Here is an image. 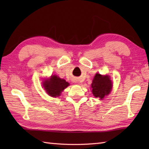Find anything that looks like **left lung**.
<instances>
[{"label": "left lung", "instance_id": "1", "mask_svg": "<svg viewBox=\"0 0 149 149\" xmlns=\"http://www.w3.org/2000/svg\"><path fill=\"white\" fill-rule=\"evenodd\" d=\"M92 93L93 96L102 100L104 97L109 94L113 87V83L109 75H102L96 74L91 83Z\"/></svg>", "mask_w": 149, "mask_h": 149}]
</instances>
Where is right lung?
<instances>
[{
    "label": "right lung",
    "mask_w": 149,
    "mask_h": 149,
    "mask_svg": "<svg viewBox=\"0 0 149 149\" xmlns=\"http://www.w3.org/2000/svg\"><path fill=\"white\" fill-rule=\"evenodd\" d=\"M69 85L68 82L56 75H51L49 79H45L43 82L44 89L48 95L52 97L61 95V93Z\"/></svg>",
    "instance_id": "1"
}]
</instances>
